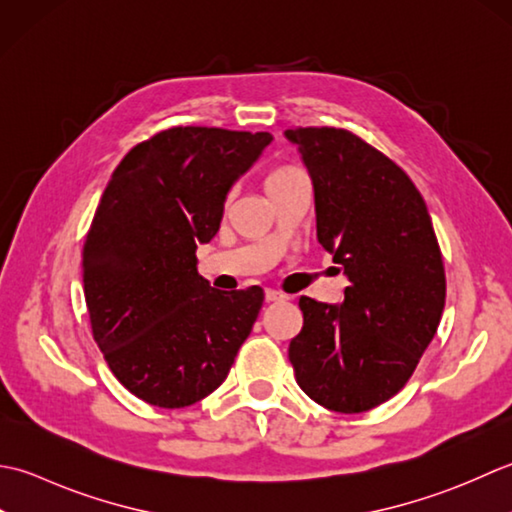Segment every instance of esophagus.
<instances>
[{
  "label": "esophagus",
  "mask_w": 512,
  "mask_h": 512,
  "mask_svg": "<svg viewBox=\"0 0 512 512\" xmlns=\"http://www.w3.org/2000/svg\"><path fill=\"white\" fill-rule=\"evenodd\" d=\"M289 296L283 294V291H276V289H265V300L267 302H278V300H287Z\"/></svg>",
  "instance_id": "1"
}]
</instances>
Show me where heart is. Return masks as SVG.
<instances>
[{"label": "heart", "instance_id": "obj_1", "mask_svg": "<svg viewBox=\"0 0 512 512\" xmlns=\"http://www.w3.org/2000/svg\"><path fill=\"white\" fill-rule=\"evenodd\" d=\"M302 176H305V172L294 168V165H280V168H274L267 174L265 187H267V192H274V190H278V187H285L289 183L302 179Z\"/></svg>", "mask_w": 512, "mask_h": 512}]
</instances>
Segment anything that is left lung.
<instances>
[{
  "instance_id": "obj_1",
  "label": "left lung",
  "mask_w": 512,
  "mask_h": 512,
  "mask_svg": "<svg viewBox=\"0 0 512 512\" xmlns=\"http://www.w3.org/2000/svg\"><path fill=\"white\" fill-rule=\"evenodd\" d=\"M285 137L314 181L318 243L349 280L340 305L300 296L289 362L320 406L369 411L409 382L440 325V245L422 194L389 156L342 128Z\"/></svg>"
}]
</instances>
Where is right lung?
Returning <instances> with one entry per match:
<instances>
[{
    "label": "right lung",
    "instance_id": "obj_1",
    "mask_svg": "<svg viewBox=\"0 0 512 512\" xmlns=\"http://www.w3.org/2000/svg\"><path fill=\"white\" fill-rule=\"evenodd\" d=\"M269 143V132L179 125L112 172L83 245V294L110 371L143 402L203 400L254 327L263 289L210 287L196 247L216 236L227 192Z\"/></svg>",
    "mask_w": 512,
    "mask_h": 512
}]
</instances>
